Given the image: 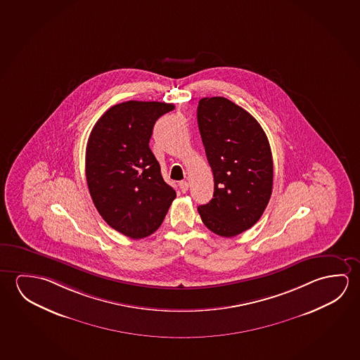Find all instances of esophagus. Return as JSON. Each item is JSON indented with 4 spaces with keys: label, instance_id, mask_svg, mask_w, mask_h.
<instances>
[{
    "label": "esophagus",
    "instance_id": "34e87169",
    "mask_svg": "<svg viewBox=\"0 0 360 360\" xmlns=\"http://www.w3.org/2000/svg\"><path fill=\"white\" fill-rule=\"evenodd\" d=\"M179 186H180V190H181L183 193H186L188 190V181H181V183L179 184Z\"/></svg>",
    "mask_w": 360,
    "mask_h": 360
}]
</instances>
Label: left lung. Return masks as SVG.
I'll list each match as a JSON object with an SVG mask.
<instances>
[{"instance_id":"8db88e82","label":"left lung","mask_w":360,"mask_h":360,"mask_svg":"<svg viewBox=\"0 0 360 360\" xmlns=\"http://www.w3.org/2000/svg\"><path fill=\"white\" fill-rule=\"evenodd\" d=\"M198 124L214 174L212 199L198 207L206 228L233 238L263 215L273 190V156L263 127L225 97H204Z\"/></svg>"}]
</instances>
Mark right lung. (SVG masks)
<instances>
[{"label": "right lung", "mask_w": 360, "mask_h": 360, "mask_svg": "<svg viewBox=\"0 0 360 360\" xmlns=\"http://www.w3.org/2000/svg\"><path fill=\"white\" fill-rule=\"evenodd\" d=\"M172 103L126 101L97 120L86 146V180L103 220L121 234L143 239L160 226L176 198L148 148L156 120Z\"/></svg>", "instance_id": "1"}]
</instances>
